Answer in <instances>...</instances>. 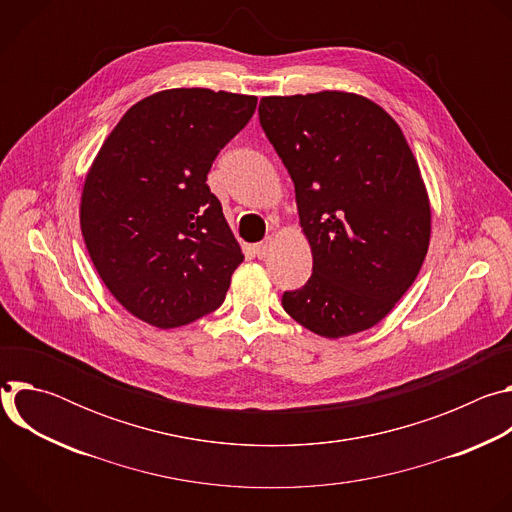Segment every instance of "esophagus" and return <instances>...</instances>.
<instances>
[{
  "label": "esophagus",
  "instance_id": "esophagus-1",
  "mask_svg": "<svg viewBox=\"0 0 512 512\" xmlns=\"http://www.w3.org/2000/svg\"><path fill=\"white\" fill-rule=\"evenodd\" d=\"M271 245H273L271 239H265V241L257 243V245H255V255H257L259 259H265V257L269 255V251H271Z\"/></svg>",
  "mask_w": 512,
  "mask_h": 512
}]
</instances>
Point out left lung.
Returning <instances> with one entry per match:
<instances>
[{
	"mask_svg": "<svg viewBox=\"0 0 512 512\" xmlns=\"http://www.w3.org/2000/svg\"><path fill=\"white\" fill-rule=\"evenodd\" d=\"M261 127L296 186L314 267L285 291L304 328L342 338L379 324L427 255L431 210L395 119L367 97L322 91L263 97Z\"/></svg>",
	"mask_w": 512,
	"mask_h": 512,
	"instance_id": "left-lung-1",
	"label": "left lung"
}]
</instances>
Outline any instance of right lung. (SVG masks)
<instances>
[{"label": "right lung", "instance_id": "obj_1", "mask_svg": "<svg viewBox=\"0 0 512 512\" xmlns=\"http://www.w3.org/2000/svg\"><path fill=\"white\" fill-rule=\"evenodd\" d=\"M255 107L251 95L170 89L135 103L105 139L85 180L81 231L135 318L168 330L225 302L245 257L206 174Z\"/></svg>", "mask_w": 512, "mask_h": 512}]
</instances>
